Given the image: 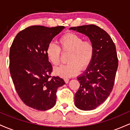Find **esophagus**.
Masks as SVG:
<instances>
[{
	"label": "esophagus",
	"instance_id": "34e87169",
	"mask_svg": "<svg viewBox=\"0 0 130 130\" xmlns=\"http://www.w3.org/2000/svg\"><path fill=\"white\" fill-rule=\"evenodd\" d=\"M64 80H65V83L67 84V83H68V82H69V79H68V78H64Z\"/></svg>",
	"mask_w": 130,
	"mask_h": 130
}]
</instances>
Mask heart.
<instances>
[{
    "instance_id": "1",
    "label": "heart",
    "mask_w": 130,
    "mask_h": 130,
    "mask_svg": "<svg viewBox=\"0 0 130 130\" xmlns=\"http://www.w3.org/2000/svg\"><path fill=\"white\" fill-rule=\"evenodd\" d=\"M60 47L54 43H50L46 49L47 59L54 65L60 63L61 50L69 53L68 63L56 67L54 73L62 77L76 75L79 70L87 68L92 62L94 54V46L90 40H84L82 37L74 34H67L60 38Z\"/></svg>"
}]
</instances>
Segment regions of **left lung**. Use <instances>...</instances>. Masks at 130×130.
<instances>
[{
  "mask_svg": "<svg viewBox=\"0 0 130 130\" xmlns=\"http://www.w3.org/2000/svg\"><path fill=\"white\" fill-rule=\"evenodd\" d=\"M70 29L86 35L94 46L92 62L77 77L80 86L74 95V104L77 108L90 111L102 104L112 90L118 67L116 46L108 33L95 25Z\"/></svg>",
  "mask_w": 130,
  "mask_h": 130,
  "instance_id": "8db88e82",
  "label": "left lung"
}]
</instances>
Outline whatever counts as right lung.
<instances>
[{
	"instance_id": "right-lung-1",
	"label": "right lung",
	"mask_w": 130,
	"mask_h": 130,
	"mask_svg": "<svg viewBox=\"0 0 130 130\" xmlns=\"http://www.w3.org/2000/svg\"><path fill=\"white\" fill-rule=\"evenodd\" d=\"M64 26H32L17 34L10 50V71L16 92L24 103L34 109L46 111L56 102V92L65 84L51 76L53 67L46 49Z\"/></svg>"
}]
</instances>
